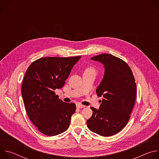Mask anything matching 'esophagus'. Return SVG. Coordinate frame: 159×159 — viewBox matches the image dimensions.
<instances>
[{"instance_id":"34e87169","label":"esophagus","mask_w":159,"mask_h":159,"mask_svg":"<svg viewBox=\"0 0 159 159\" xmlns=\"http://www.w3.org/2000/svg\"><path fill=\"white\" fill-rule=\"evenodd\" d=\"M76 106H77V108H83V107H85V106L82 105V104H77Z\"/></svg>"}]
</instances>
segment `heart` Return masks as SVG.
<instances>
[{
    "mask_svg": "<svg viewBox=\"0 0 159 159\" xmlns=\"http://www.w3.org/2000/svg\"><path fill=\"white\" fill-rule=\"evenodd\" d=\"M89 71H90V72H95L94 69H93V68H91V67L87 68V69L85 70V72H89Z\"/></svg>",
    "mask_w": 159,
    "mask_h": 159,
    "instance_id": "1",
    "label": "heart"
}]
</instances>
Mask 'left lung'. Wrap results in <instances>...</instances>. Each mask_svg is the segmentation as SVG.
I'll use <instances>...</instances> for the list:
<instances>
[{
  "instance_id": "obj_1",
  "label": "left lung",
  "mask_w": 159,
  "mask_h": 159,
  "mask_svg": "<svg viewBox=\"0 0 159 159\" xmlns=\"http://www.w3.org/2000/svg\"><path fill=\"white\" fill-rule=\"evenodd\" d=\"M104 65V75L96 89L102 97L99 109L90 107L93 115L87 121L88 128L102 137L120 132L128 123L137 94L132 71L123 60L103 53L91 58Z\"/></svg>"
}]
</instances>
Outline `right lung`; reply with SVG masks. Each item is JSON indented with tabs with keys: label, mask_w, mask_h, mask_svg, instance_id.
Masks as SVG:
<instances>
[{
	"label": "right lung",
	"mask_w": 159,
	"mask_h": 159,
	"mask_svg": "<svg viewBox=\"0 0 159 159\" xmlns=\"http://www.w3.org/2000/svg\"><path fill=\"white\" fill-rule=\"evenodd\" d=\"M80 58H41L27 69L22 84V97L28 117L41 133L55 136L69 128L76 106L58 99L55 90L63 87Z\"/></svg>",
	"instance_id": "obj_1"
}]
</instances>
